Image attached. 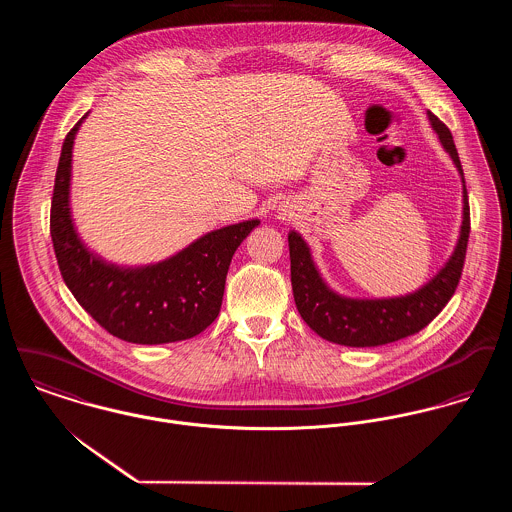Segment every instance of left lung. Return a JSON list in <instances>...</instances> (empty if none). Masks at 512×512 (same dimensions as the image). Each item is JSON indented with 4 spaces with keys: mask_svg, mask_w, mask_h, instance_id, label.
I'll return each mask as SVG.
<instances>
[{
    "mask_svg": "<svg viewBox=\"0 0 512 512\" xmlns=\"http://www.w3.org/2000/svg\"><path fill=\"white\" fill-rule=\"evenodd\" d=\"M439 144L451 157L463 183V213L455 248L438 274L416 292L396 297H347L331 290L313 262L311 250L299 232L288 234L292 260V290L301 319L325 341L345 347H378L422 331L455 293L461 278L467 240L469 203L461 161L451 132L438 116L428 112Z\"/></svg>",
    "mask_w": 512,
    "mask_h": 512,
    "instance_id": "8db88e82",
    "label": "left lung"
}]
</instances>
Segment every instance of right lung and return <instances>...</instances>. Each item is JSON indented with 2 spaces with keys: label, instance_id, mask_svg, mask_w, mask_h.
Returning a JSON list of instances; mask_svg holds the SVG:
<instances>
[{
  "label": "right lung",
  "instance_id": "obj_1",
  "mask_svg": "<svg viewBox=\"0 0 512 512\" xmlns=\"http://www.w3.org/2000/svg\"><path fill=\"white\" fill-rule=\"evenodd\" d=\"M86 116L65 138L51 203V238L63 280L92 319L122 341L161 345L191 339L217 319L230 260L260 220L211 230L155 264L106 262L82 242L71 211L74 138Z\"/></svg>",
  "mask_w": 512,
  "mask_h": 512
}]
</instances>
